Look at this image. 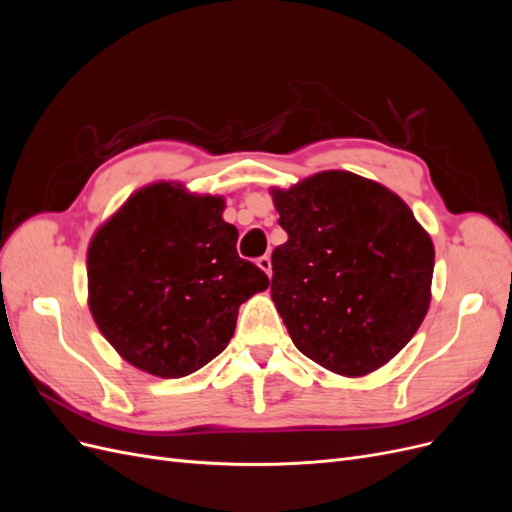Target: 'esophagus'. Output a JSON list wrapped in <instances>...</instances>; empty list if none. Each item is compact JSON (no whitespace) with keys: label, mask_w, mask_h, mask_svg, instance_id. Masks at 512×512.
Masks as SVG:
<instances>
[{"label":"esophagus","mask_w":512,"mask_h":512,"mask_svg":"<svg viewBox=\"0 0 512 512\" xmlns=\"http://www.w3.org/2000/svg\"><path fill=\"white\" fill-rule=\"evenodd\" d=\"M256 265L265 271L267 275H271V258L269 256H260L258 260H256Z\"/></svg>","instance_id":"34e87169"}]
</instances>
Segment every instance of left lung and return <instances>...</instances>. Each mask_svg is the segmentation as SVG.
Wrapping results in <instances>:
<instances>
[{"label":"left lung","instance_id":"8db88e82","mask_svg":"<svg viewBox=\"0 0 512 512\" xmlns=\"http://www.w3.org/2000/svg\"><path fill=\"white\" fill-rule=\"evenodd\" d=\"M288 241L273 250L271 299L307 359L369 374L404 348L431 301L433 243L384 185L324 170L273 190Z\"/></svg>","mask_w":512,"mask_h":512}]
</instances>
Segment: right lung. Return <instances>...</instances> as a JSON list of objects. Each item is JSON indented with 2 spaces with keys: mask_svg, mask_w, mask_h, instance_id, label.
Wrapping results in <instances>:
<instances>
[{
  "mask_svg": "<svg viewBox=\"0 0 512 512\" xmlns=\"http://www.w3.org/2000/svg\"><path fill=\"white\" fill-rule=\"evenodd\" d=\"M222 196L151 183L102 224L87 250L89 309L130 365L183 378L215 359L237 327L239 305L269 277L237 254Z\"/></svg>",
  "mask_w": 512,
  "mask_h": 512,
  "instance_id": "1",
  "label": "right lung"
}]
</instances>
